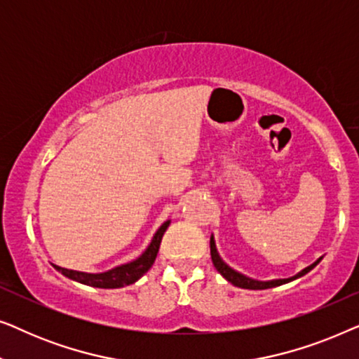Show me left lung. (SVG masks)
Returning <instances> with one entry per match:
<instances>
[{"label":"left lung","mask_w":359,"mask_h":359,"mask_svg":"<svg viewBox=\"0 0 359 359\" xmlns=\"http://www.w3.org/2000/svg\"><path fill=\"white\" fill-rule=\"evenodd\" d=\"M210 258H212V263L217 271L222 274V276L227 279L229 283H232L233 286L237 287H242V289H269V287H276V286H281V284H286L289 281H294V279L304 276V274L311 271L312 268H316L318 263H320L322 258H318L316 263H312L311 266L304 268L301 273H297L296 276L292 278H286V279H273V281H257V279H252L248 276H245V274L235 271L233 268H230L227 263L224 262L222 258H220V255L217 252V248H215V240H214V235L210 237Z\"/></svg>","instance_id":"1"}]
</instances>
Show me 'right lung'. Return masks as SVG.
Instances as JSON below:
<instances>
[{
	"instance_id": "add662e5",
	"label": "right lung",
	"mask_w": 359,
	"mask_h": 359,
	"mask_svg": "<svg viewBox=\"0 0 359 359\" xmlns=\"http://www.w3.org/2000/svg\"><path fill=\"white\" fill-rule=\"evenodd\" d=\"M170 220L161 224V227L156 230V233L151 238V242L144 253L140 255L139 258L134 259V262H129L126 264H121V266H116L109 269V271L104 273H83V271H73V269L60 268L57 264H53V268L57 271H60L63 276L73 279V281L86 284V286L93 287H101V289H116V287H124L129 286V284H134L135 281L144 276V274L149 271L154 264L156 253H158L161 238H163V233L168 229Z\"/></svg>"
}]
</instances>
